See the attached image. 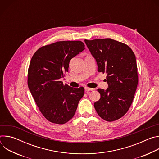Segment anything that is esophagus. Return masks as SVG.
Returning <instances> with one entry per match:
<instances>
[{
	"label": "esophagus",
	"mask_w": 159,
	"mask_h": 159,
	"mask_svg": "<svg viewBox=\"0 0 159 159\" xmlns=\"http://www.w3.org/2000/svg\"><path fill=\"white\" fill-rule=\"evenodd\" d=\"M94 90L93 88H90V87H85V91H91V90Z\"/></svg>",
	"instance_id": "1"
}]
</instances>
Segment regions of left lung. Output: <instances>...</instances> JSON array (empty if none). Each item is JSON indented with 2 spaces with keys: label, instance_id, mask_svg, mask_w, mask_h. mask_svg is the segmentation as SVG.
Returning <instances> with one entry per match:
<instances>
[{
  "label": "left lung",
  "instance_id": "left-lung-1",
  "mask_svg": "<svg viewBox=\"0 0 159 159\" xmlns=\"http://www.w3.org/2000/svg\"><path fill=\"white\" fill-rule=\"evenodd\" d=\"M84 41L96 60L98 71L107 74L108 88L98 89L101 98L94 102L95 109L105 121H116L128 111L137 87L135 55L127 44L111 38Z\"/></svg>",
  "mask_w": 159,
  "mask_h": 159
}]
</instances>
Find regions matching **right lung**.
Listing matches in <instances>:
<instances>
[{
	"label": "right lung",
	"instance_id": "obj_1",
	"mask_svg": "<svg viewBox=\"0 0 159 159\" xmlns=\"http://www.w3.org/2000/svg\"><path fill=\"white\" fill-rule=\"evenodd\" d=\"M85 49L80 41H61L45 45L33 55L28 85L41 114L50 122L63 125L74 116L84 94L82 87L63 84L70 60Z\"/></svg>",
	"mask_w": 159,
	"mask_h": 159
}]
</instances>
